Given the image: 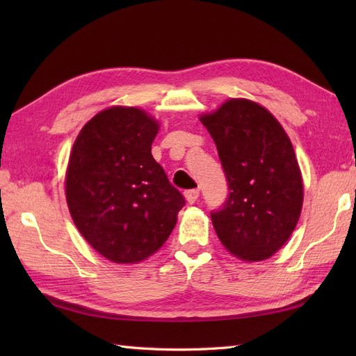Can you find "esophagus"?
I'll list each match as a JSON object with an SVG mask.
<instances>
[{
	"label": "esophagus",
	"mask_w": 356,
	"mask_h": 356,
	"mask_svg": "<svg viewBox=\"0 0 356 356\" xmlns=\"http://www.w3.org/2000/svg\"><path fill=\"white\" fill-rule=\"evenodd\" d=\"M185 199L186 202L190 203V205H193V203L197 202L199 199V190H188L185 191Z\"/></svg>",
	"instance_id": "esophagus-1"
}]
</instances>
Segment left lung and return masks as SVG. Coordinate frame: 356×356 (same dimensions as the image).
I'll use <instances>...</instances> for the list:
<instances>
[{
    "instance_id": "left-lung-1",
    "label": "left lung",
    "mask_w": 356,
    "mask_h": 356,
    "mask_svg": "<svg viewBox=\"0 0 356 356\" xmlns=\"http://www.w3.org/2000/svg\"><path fill=\"white\" fill-rule=\"evenodd\" d=\"M228 180L225 205L211 213L217 237L237 259L261 261L291 237L303 207V179L291 139L270 113L229 99L200 116Z\"/></svg>"
}]
</instances>
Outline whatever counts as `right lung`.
I'll list each match as a JSON object with an SVG mask.
<instances>
[{"mask_svg": "<svg viewBox=\"0 0 356 356\" xmlns=\"http://www.w3.org/2000/svg\"><path fill=\"white\" fill-rule=\"evenodd\" d=\"M157 131V120L143 110L111 107L90 119L74 140L67 205L82 237L110 261L148 259L185 205L151 154Z\"/></svg>", "mask_w": 356, "mask_h": 356, "instance_id": "1", "label": "right lung"}]
</instances>
